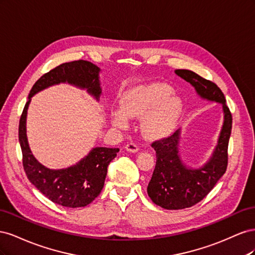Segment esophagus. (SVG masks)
<instances>
[{"instance_id":"esophagus-1","label":"esophagus","mask_w":255,"mask_h":255,"mask_svg":"<svg viewBox=\"0 0 255 255\" xmlns=\"http://www.w3.org/2000/svg\"><path fill=\"white\" fill-rule=\"evenodd\" d=\"M126 150L127 151H128V152H133V153H135V152H138V150H139V148H138V145L136 144V143H134V142H129V143H128L126 146Z\"/></svg>"}]
</instances>
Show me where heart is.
Segmentation results:
<instances>
[{"mask_svg":"<svg viewBox=\"0 0 255 255\" xmlns=\"http://www.w3.org/2000/svg\"><path fill=\"white\" fill-rule=\"evenodd\" d=\"M172 88L164 83H151L128 91L122 99V111L112 113L115 127L125 128L128 117H143L142 129L151 137L172 132L183 113L181 98L172 95Z\"/></svg>","mask_w":255,"mask_h":255,"instance_id":"b5f03b06","label":"heart"}]
</instances>
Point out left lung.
I'll return each mask as SVG.
<instances>
[{
	"instance_id": "left-lung-1",
	"label": "left lung",
	"mask_w": 255,
	"mask_h": 255,
	"mask_svg": "<svg viewBox=\"0 0 255 255\" xmlns=\"http://www.w3.org/2000/svg\"><path fill=\"white\" fill-rule=\"evenodd\" d=\"M175 73L190 83L201 98L221 103L225 120L212 157L199 169L186 167L181 159L180 129L171 136L151 143L156 152V165L146 191L154 203L166 210L191 207L214 188L227 170L228 146L232 129V114L226 104L225 95L217 85L190 70L177 69Z\"/></svg>"
}]
</instances>
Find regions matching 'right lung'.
Returning <instances> with one entry per match:
<instances>
[{
	"instance_id": "right-lung-1",
	"label": "right lung",
	"mask_w": 255,
	"mask_h": 255,
	"mask_svg": "<svg viewBox=\"0 0 255 255\" xmlns=\"http://www.w3.org/2000/svg\"><path fill=\"white\" fill-rule=\"evenodd\" d=\"M100 68L86 60L65 63L43 74L32 87L28 101L23 109L19 122V142L22 150V164L29 182L52 202L66 207H83L100 195L105 182L107 167L117 156L118 148L92 149L78 164L60 170L45 168L30 152L26 137V114L32 98L37 92L52 85L68 83L85 89L99 100L101 87Z\"/></svg>"
}]
</instances>
